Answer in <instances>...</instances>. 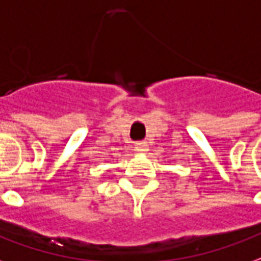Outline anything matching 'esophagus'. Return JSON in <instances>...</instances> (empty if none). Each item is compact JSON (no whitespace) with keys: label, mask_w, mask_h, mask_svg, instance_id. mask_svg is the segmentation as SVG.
<instances>
[{"label":"esophagus","mask_w":261,"mask_h":261,"mask_svg":"<svg viewBox=\"0 0 261 261\" xmlns=\"http://www.w3.org/2000/svg\"><path fill=\"white\" fill-rule=\"evenodd\" d=\"M135 149L139 153H147L149 151V144L146 143V142H138V143L135 144Z\"/></svg>","instance_id":"34e87169"}]
</instances>
